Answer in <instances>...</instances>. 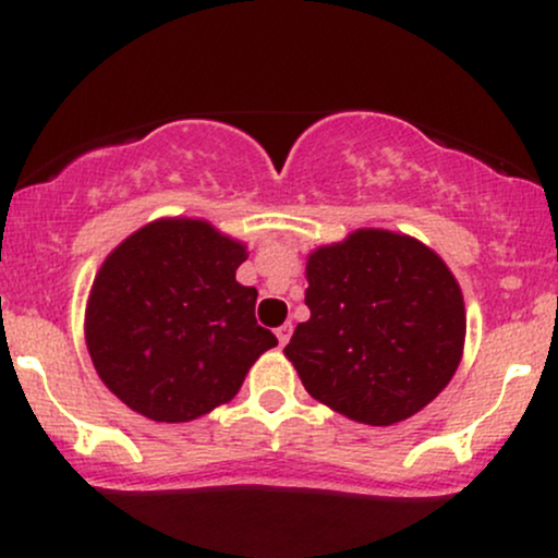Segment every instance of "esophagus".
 <instances>
[{"instance_id":"esophagus-1","label":"esophagus","mask_w":558,"mask_h":558,"mask_svg":"<svg viewBox=\"0 0 558 558\" xmlns=\"http://www.w3.org/2000/svg\"><path fill=\"white\" fill-rule=\"evenodd\" d=\"M275 336H278V343L286 345L288 338H291V325H280L278 330H275Z\"/></svg>"}]
</instances>
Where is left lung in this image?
Returning <instances> with one entry per match:
<instances>
[{
    "instance_id": "8db88e82",
    "label": "left lung",
    "mask_w": 558,
    "mask_h": 558,
    "mask_svg": "<svg viewBox=\"0 0 558 558\" xmlns=\"http://www.w3.org/2000/svg\"><path fill=\"white\" fill-rule=\"evenodd\" d=\"M306 306L283 354L306 393L386 427L425 409L462 362L464 296L412 235L360 228L306 257Z\"/></svg>"
}]
</instances>
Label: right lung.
<instances>
[{"label":"right lung","instance_id":"1","mask_svg":"<svg viewBox=\"0 0 558 558\" xmlns=\"http://www.w3.org/2000/svg\"><path fill=\"white\" fill-rule=\"evenodd\" d=\"M246 243L196 217L138 228L101 262L86 304V345L101 383L155 422H191L239 393L278 345L254 317L257 288L235 270Z\"/></svg>","mask_w":558,"mask_h":558}]
</instances>
